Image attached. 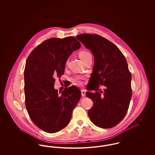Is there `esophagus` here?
<instances>
[{
  "mask_svg": "<svg viewBox=\"0 0 155 155\" xmlns=\"http://www.w3.org/2000/svg\"><path fill=\"white\" fill-rule=\"evenodd\" d=\"M85 94H86V92H85V90H81V95H82V96H85Z\"/></svg>",
  "mask_w": 155,
  "mask_h": 155,
  "instance_id": "1",
  "label": "esophagus"
}]
</instances>
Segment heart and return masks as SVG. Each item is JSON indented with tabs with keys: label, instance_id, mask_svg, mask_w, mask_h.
Masks as SVG:
<instances>
[{
	"label": "heart",
	"instance_id": "obj_1",
	"mask_svg": "<svg viewBox=\"0 0 155 155\" xmlns=\"http://www.w3.org/2000/svg\"><path fill=\"white\" fill-rule=\"evenodd\" d=\"M78 55H79V57L80 58V59H81L84 62H85V61L86 60H87L90 57L92 56H91V54L89 52H88V51H82L79 52ZM67 63H68V61L67 60L66 62V65L67 64ZM75 80H76V81H78V82L80 83V78H75Z\"/></svg>",
	"mask_w": 155,
	"mask_h": 155
}]
</instances>
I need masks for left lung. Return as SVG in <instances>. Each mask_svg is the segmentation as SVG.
<instances>
[{
	"mask_svg": "<svg viewBox=\"0 0 155 155\" xmlns=\"http://www.w3.org/2000/svg\"><path fill=\"white\" fill-rule=\"evenodd\" d=\"M76 38L95 58L89 80V89L95 92L86 93L94 102L89 117L99 127L112 128L125 117L132 96L131 74L127 60L115 45L99 35L82 34ZM101 85L105 86L103 95L98 92Z\"/></svg>",
	"mask_w": 155,
	"mask_h": 155,
	"instance_id": "8db88e82",
	"label": "left lung"
}]
</instances>
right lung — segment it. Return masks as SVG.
<instances>
[{
    "label": "right lung",
    "instance_id": "obj_1",
    "mask_svg": "<svg viewBox=\"0 0 155 155\" xmlns=\"http://www.w3.org/2000/svg\"><path fill=\"white\" fill-rule=\"evenodd\" d=\"M80 47L75 37L52 38L38 45L27 60L26 109L32 122L46 133H56L66 127L81 98V91L75 86L65 88L60 95L54 88V77L63 75L68 57Z\"/></svg>",
    "mask_w": 155,
    "mask_h": 155
}]
</instances>
